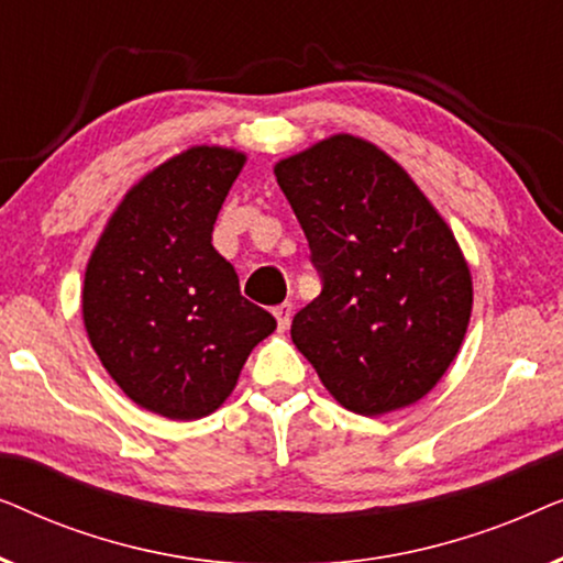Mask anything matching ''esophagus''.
I'll use <instances>...</instances> for the list:
<instances>
[{
	"instance_id": "1",
	"label": "esophagus",
	"mask_w": 563,
	"mask_h": 563,
	"mask_svg": "<svg viewBox=\"0 0 563 563\" xmlns=\"http://www.w3.org/2000/svg\"><path fill=\"white\" fill-rule=\"evenodd\" d=\"M274 318H276V322H279V330L284 333V330H287L289 322H291V302L276 305L274 307Z\"/></svg>"
}]
</instances>
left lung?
I'll return each instance as SVG.
<instances>
[{
    "mask_svg": "<svg viewBox=\"0 0 563 563\" xmlns=\"http://www.w3.org/2000/svg\"><path fill=\"white\" fill-rule=\"evenodd\" d=\"M274 174L322 276L291 341L345 410L415 405L449 372L472 318V272L449 222L395 158L349 133Z\"/></svg>",
    "mask_w": 563,
    "mask_h": 563,
    "instance_id": "obj_1",
    "label": "left lung"
}]
</instances>
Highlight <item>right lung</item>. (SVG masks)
Instances as JSON below:
<instances>
[{"mask_svg":"<svg viewBox=\"0 0 563 563\" xmlns=\"http://www.w3.org/2000/svg\"><path fill=\"white\" fill-rule=\"evenodd\" d=\"M245 153L191 145L128 189L91 251L81 318L107 374L143 410L199 420L235 389L276 320L212 245Z\"/></svg>","mask_w":563,"mask_h":563,"instance_id":"add662e5","label":"right lung"}]
</instances>
